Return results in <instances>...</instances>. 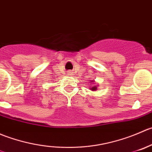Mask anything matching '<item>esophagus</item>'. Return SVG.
<instances>
[{"instance_id":"1","label":"esophagus","mask_w":152,"mask_h":152,"mask_svg":"<svg viewBox=\"0 0 152 152\" xmlns=\"http://www.w3.org/2000/svg\"><path fill=\"white\" fill-rule=\"evenodd\" d=\"M68 74L69 75H72V72H68Z\"/></svg>"}]
</instances>
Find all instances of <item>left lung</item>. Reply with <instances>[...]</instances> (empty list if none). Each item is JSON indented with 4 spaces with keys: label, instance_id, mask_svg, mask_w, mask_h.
I'll use <instances>...</instances> for the list:
<instances>
[{
    "label": "left lung",
    "instance_id": "8db88e82",
    "mask_svg": "<svg viewBox=\"0 0 152 152\" xmlns=\"http://www.w3.org/2000/svg\"><path fill=\"white\" fill-rule=\"evenodd\" d=\"M96 89H97L96 86H93L92 88H91V90H96Z\"/></svg>",
    "mask_w": 152,
    "mask_h": 152
}]
</instances>
